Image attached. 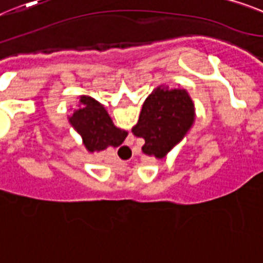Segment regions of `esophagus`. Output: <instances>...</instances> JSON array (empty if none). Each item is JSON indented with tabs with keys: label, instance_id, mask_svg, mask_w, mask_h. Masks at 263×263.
<instances>
[{
	"label": "esophagus",
	"instance_id": "1",
	"mask_svg": "<svg viewBox=\"0 0 263 263\" xmlns=\"http://www.w3.org/2000/svg\"><path fill=\"white\" fill-rule=\"evenodd\" d=\"M122 149H129V146H122Z\"/></svg>",
	"mask_w": 263,
	"mask_h": 263
}]
</instances>
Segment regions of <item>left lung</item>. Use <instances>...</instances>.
<instances>
[{
	"instance_id": "obj_1",
	"label": "left lung",
	"mask_w": 263,
	"mask_h": 263,
	"mask_svg": "<svg viewBox=\"0 0 263 263\" xmlns=\"http://www.w3.org/2000/svg\"><path fill=\"white\" fill-rule=\"evenodd\" d=\"M194 122V106L186 90L157 87L143 102L140 120L132 129L145 140L142 152L163 158L182 140Z\"/></svg>"
}]
</instances>
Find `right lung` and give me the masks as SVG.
I'll return each mask as SVG.
<instances>
[{
  "mask_svg": "<svg viewBox=\"0 0 263 263\" xmlns=\"http://www.w3.org/2000/svg\"><path fill=\"white\" fill-rule=\"evenodd\" d=\"M80 102V109L70 117V123L82 136L86 149L89 152H100L107 146H120L127 133L114 126L105 107L85 96L81 97Z\"/></svg>",
  "mask_w": 263,
  "mask_h": 263,
  "instance_id": "obj_1",
  "label": "right lung"
}]
</instances>
